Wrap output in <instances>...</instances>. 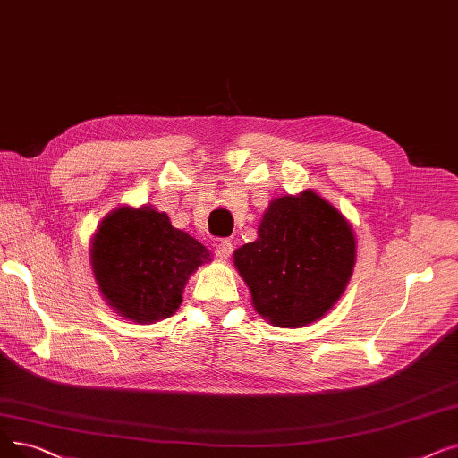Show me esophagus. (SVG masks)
Instances as JSON below:
<instances>
[{"instance_id":"34e87169","label":"esophagus","mask_w":458,"mask_h":458,"mask_svg":"<svg viewBox=\"0 0 458 458\" xmlns=\"http://www.w3.org/2000/svg\"><path fill=\"white\" fill-rule=\"evenodd\" d=\"M232 254V242L230 240H221L215 245V256L218 260H228Z\"/></svg>"}]
</instances>
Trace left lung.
I'll list each match as a JSON object with an SVG mask.
<instances>
[{"mask_svg": "<svg viewBox=\"0 0 458 458\" xmlns=\"http://www.w3.org/2000/svg\"><path fill=\"white\" fill-rule=\"evenodd\" d=\"M357 256L348 218L312 189L269 202L258 240L233 252L252 307L276 327H305L341 300Z\"/></svg>", "mask_w": 458, "mask_h": 458, "instance_id": "obj_1", "label": "left lung"}]
</instances>
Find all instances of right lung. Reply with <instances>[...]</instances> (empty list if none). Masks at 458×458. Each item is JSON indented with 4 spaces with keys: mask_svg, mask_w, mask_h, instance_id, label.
Instances as JSON below:
<instances>
[{
    "mask_svg": "<svg viewBox=\"0 0 458 458\" xmlns=\"http://www.w3.org/2000/svg\"><path fill=\"white\" fill-rule=\"evenodd\" d=\"M89 260L98 292L115 314L155 324L180 309L189 276L211 262V254L174 228L166 213L122 206L97 226Z\"/></svg>",
    "mask_w": 458,
    "mask_h": 458,
    "instance_id": "1",
    "label": "right lung"
}]
</instances>
